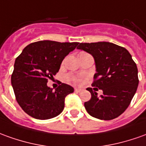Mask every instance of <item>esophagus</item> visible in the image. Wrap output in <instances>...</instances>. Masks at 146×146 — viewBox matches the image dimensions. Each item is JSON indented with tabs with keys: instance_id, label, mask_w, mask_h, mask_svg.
<instances>
[{
	"instance_id": "obj_1",
	"label": "esophagus",
	"mask_w": 146,
	"mask_h": 146,
	"mask_svg": "<svg viewBox=\"0 0 146 146\" xmlns=\"http://www.w3.org/2000/svg\"><path fill=\"white\" fill-rule=\"evenodd\" d=\"M82 91V89H79V88H75V92L76 93H79V92H81Z\"/></svg>"
}]
</instances>
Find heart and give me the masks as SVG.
I'll use <instances>...</instances> for the list:
<instances>
[{
	"mask_svg": "<svg viewBox=\"0 0 146 146\" xmlns=\"http://www.w3.org/2000/svg\"><path fill=\"white\" fill-rule=\"evenodd\" d=\"M67 80L71 83H75V84H82L83 83V79L80 77H76L74 75H68L67 76Z\"/></svg>",
	"mask_w": 146,
	"mask_h": 146,
	"instance_id": "1",
	"label": "heart"
}]
</instances>
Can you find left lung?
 Here are the masks:
<instances>
[{
	"instance_id": "8db88e82",
	"label": "left lung",
	"mask_w": 146,
	"mask_h": 146,
	"mask_svg": "<svg viewBox=\"0 0 146 146\" xmlns=\"http://www.w3.org/2000/svg\"><path fill=\"white\" fill-rule=\"evenodd\" d=\"M91 54L96 66L92 86L103 94L98 97L91 87V94L84 103L87 113L101 120H111L127 109L138 86L137 67L129 52L123 47L109 42L80 43L77 47Z\"/></svg>"
}]
</instances>
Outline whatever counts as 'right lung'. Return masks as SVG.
<instances>
[{"label": "right lung", "instance_id": "add662e5", "mask_svg": "<svg viewBox=\"0 0 146 146\" xmlns=\"http://www.w3.org/2000/svg\"><path fill=\"white\" fill-rule=\"evenodd\" d=\"M78 44L37 41L25 47L16 59L11 83L18 104L29 116L46 120L63 111L65 98L74 91L73 87L61 83L53 90L47 83L59 71L65 56Z\"/></svg>", "mask_w": 146, "mask_h": 146}]
</instances>
